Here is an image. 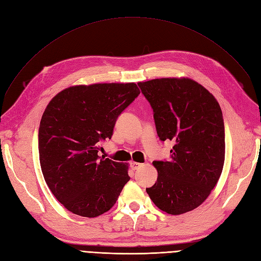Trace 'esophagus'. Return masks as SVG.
Wrapping results in <instances>:
<instances>
[{"label":"esophagus","instance_id":"esophagus-1","mask_svg":"<svg viewBox=\"0 0 261 261\" xmlns=\"http://www.w3.org/2000/svg\"><path fill=\"white\" fill-rule=\"evenodd\" d=\"M142 164L138 163V162H130V167L135 170V169H138L139 167H141Z\"/></svg>","mask_w":261,"mask_h":261}]
</instances>
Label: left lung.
I'll return each instance as SVG.
<instances>
[{
  "instance_id": "left-lung-1",
  "label": "left lung",
  "mask_w": 261,
  "mask_h": 261,
  "mask_svg": "<svg viewBox=\"0 0 261 261\" xmlns=\"http://www.w3.org/2000/svg\"><path fill=\"white\" fill-rule=\"evenodd\" d=\"M153 109L158 136L172 140L168 161H153L158 179L147 193L158 207L180 215L200 206L216 186L224 163V124L218 101L191 79L139 82Z\"/></svg>"
}]
</instances>
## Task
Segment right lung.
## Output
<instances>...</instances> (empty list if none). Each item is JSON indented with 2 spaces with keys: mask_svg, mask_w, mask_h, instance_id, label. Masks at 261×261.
Listing matches in <instances>:
<instances>
[{
  "mask_svg": "<svg viewBox=\"0 0 261 261\" xmlns=\"http://www.w3.org/2000/svg\"><path fill=\"white\" fill-rule=\"evenodd\" d=\"M139 94L135 83L79 85L47 105L39 128L40 164L51 193L71 213L94 218L108 212L130 179L126 163L100 158L98 150Z\"/></svg>",
  "mask_w": 261,
  "mask_h": 261,
  "instance_id": "right-lung-1",
  "label": "right lung"
}]
</instances>
